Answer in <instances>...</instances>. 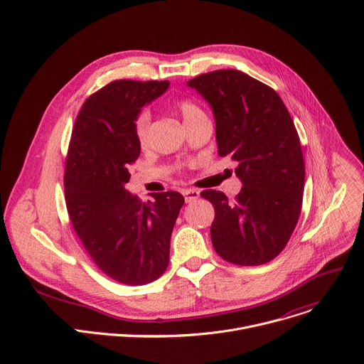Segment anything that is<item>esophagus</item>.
<instances>
[{
    "label": "esophagus",
    "mask_w": 364,
    "mask_h": 364,
    "mask_svg": "<svg viewBox=\"0 0 364 364\" xmlns=\"http://www.w3.org/2000/svg\"><path fill=\"white\" fill-rule=\"evenodd\" d=\"M183 196H185V200L186 203H191L193 200H196L199 198V192L195 191V189H183Z\"/></svg>",
    "instance_id": "esophagus-1"
}]
</instances>
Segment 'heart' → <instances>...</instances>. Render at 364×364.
Instances as JSON below:
<instances>
[{
	"label": "heart",
	"instance_id": "heart-1",
	"mask_svg": "<svg viewBox=\"0 0 364 364\" xmlns=\"http://www.w3.org/2000/svg\"><path fill=\"white\" fill-rule=\"evenodd\" d=\"M172 108L179 114L185 127L205 118V112L200 109L198 104L191 100H175L172 101ZM149 128H151V117L148 112H141L136 115L134 121V135L141 149H146L149 145Z\"/></svg>",
	"mask_w": 364,
	"mask_h": 364
}]
</instances>
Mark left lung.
I'll return each mask as SVG.
<instances>
[{"mask_svg":"<svg viewBox=\"0 0 364 364\" xmlns=\"http://www.w3.org/2000/svg\"><path fill=\"white\" fill-rule=\"evenodd\" d=\"M188 85L210 104L218 154L236 162L243 183L233 200L200 192L215 208L212 245L229 263L264 264L284 249L301 212L304 161L293 119L273 88L237 70L202 74Z\"/></svg>","mask_w":364,"mask_h":364,"instance_id":"left-lung-1","label":"left lung"}]
</instances>
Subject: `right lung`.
<instances>
[{
    "label": "right lung",
    "mask_w": 364,
    "mask_h": 364,
    "mask_svg": "<svg viewBox=\"0 0 364 364\" xmlns=\"http://www.w3.org/2000/svg\"><path fill=\"white\" fill-rule=\"evenodd\" d=\"M169 81L117 80L87 98L65 158V203L84 249L108 277L141 286L161 277L169 263L171 235L185 203L179 192L132 196L129 165L141 148L134 121L162 95Z\"/></svg>",
    "instance_id": "1"
}]
</instances>
